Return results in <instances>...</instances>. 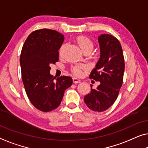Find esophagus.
<instances>
[{"label": "esophagus", "instance_id": "34e87169", "mask_svg": "<svg viewBox=\"0 0 148 148\" xmlns=\"http://www.w3.org/2000/svg\"><path fill=\"white\" fill-rule=\"evenodd\" d=\"M73 83H81V80L76 78V77H73Z\"/></svg>", "mask_w": 148, "mask_h": 148}]
</instances>
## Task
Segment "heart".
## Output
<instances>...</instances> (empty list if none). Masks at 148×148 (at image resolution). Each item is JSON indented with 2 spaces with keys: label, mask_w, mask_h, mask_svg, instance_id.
Wrapping results in <instances>:
<instances>
[{
  "label": "heart",
  "mask_w": 148,
  "mask_h": 148,
  "mask_svg": "<svg viewBox=\"0 0 148 148\" xmlns=\"http://www.w3.org/2000/svg\"><path fill=\"white\" fill-rule=\"evenodd\" d=\"M77 42L83 53L87 51H90L92 49V47H93L92 42H91V40L88 39V38L87 37H84V36L79 37L77 39ZM63 47L64 46L62 45V46L60 47V53H61V52L63 51ZM73 71L75 75H80L81 73V70L80 67H75L73 68Z\"/></svg>",
  "instance_id": "heart-1"
}]
</instances>
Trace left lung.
Returning <instances> with one entry per match:
<instances>
[{"label": "left lung", "instance_id": "1", "mask_svg": "<svg viewBox=\"0 0 148 148\" xmlns=\"http://www.w3.org/2000/svg\"><path fill=\"white\" fill-rule=\"evenodd\" d=\"M100 58L91 71L90 79L100 82L96 89L85 95L84 101L88 108L103 112L116 100L122 87L124 72V59L119 41L107 34L98 37Z\"/></svg>", "mask_w": 148, "mask_h": 148}]
</instances>
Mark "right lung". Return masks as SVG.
Here are the masks:
<instances>
[{"instance_id": "add662e5", "label": "right lung", "mask_w": 148, "mask_h": 148, "mask_svg": "<svg viewBox=\"0 0 148 148\" xmlns=\"http://www.w3.org/2000/svg\"><path fill=\"white\" fill-rule=\"evenodd\" d=\"M64 36L53 29L32 32L25 41L20 55L22 81L31 103L43 112L58 107L65 90L71 86V77L56 79L50 74V65L59 60L58 50Z\"/></svg>"}]
</instances>
